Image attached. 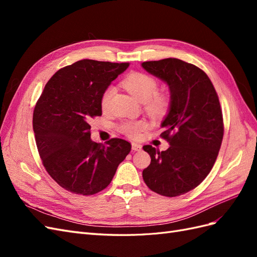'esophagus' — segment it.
Masks as SVG:
<instances>
[{
	"label": "esophagus",
	"instance_id": "34e87169",
	"mask_svg": "<svg viewBox=\"0 0 257 257\" xmlns=\"http://www.w3.org/2000/svg\"><path fill=\"white\" fill-rule=\"evenodd\" d=\"M142 146L139 144H136V143H133L132 144V150L133 151H141L142 150Z\"/></svg>",
	"mask_w": 257,
	"mask_h": 257
}]
</instances>
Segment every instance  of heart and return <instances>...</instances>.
Returning a JSON list of instances; mask_svg holds the SVG:
<instances>
[{"label": "heart", "instance_id": "1", "mask_svg": "<svg viewBox=\"0 0 257 257\" xmlns=\"http://www.w3.org/2000/svg\"><path fill=\"white\" fill-rule=\"evenodd\" d=\"M123 85L137 100L145 104L146 109L151 114H163L169 106V98L165 94L158 93V82L153 77L144 73H133L123 80ZM112 85L108 87L102 95L100 105L107 108L110 99L114 94ZM147 127V122L144 120L127 121L121 125V131L131 137H137L143 130Z\"/></svg>", "mask_w": 257, "mask_h": 257}]
</instances>
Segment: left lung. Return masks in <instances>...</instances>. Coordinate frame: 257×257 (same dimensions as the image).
<instances>
[{"label": "left lung", "mask_w": 257, "mask_h": 257, "mask_svg": "<svg viewBox=\"0 0 257 257\" xmlns=\"http://www.w3.org/2000/svg\"><path fill=\"white\" fill-rule=\"evenodd\" d=\"M142 66L164 81L170 93L161 123L169 148L160 152L144 146L151 158L143 170L144 181L160 195H182L203 182L219 154L224 132L219 97L206 73L182 60L149 61Z\"/></svg>", "instance_id": "obj_1"}]
</instances>
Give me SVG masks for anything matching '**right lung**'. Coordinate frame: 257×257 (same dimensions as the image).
Wrapping results in <instances>:
<instances>
[{
	"mask_svg": "<svg viewBox=\"0 0 257 257\" xmlns=\"http://www.w3.org/2000/svg\"><path fill=\"white\" fill-rule=\"evenodd\" d=\"M128 63L80 60L54 74L45 85L33 113L38 153L50 177L62 188L93 195L107 188L131 144L112 138L106 145L91 139L89 121L102 114L100 99Z\"/></svg>",
	"mask_w": 257,
	"mask_h": 257,
	"instance_id": "1",
	"label": "right lung"
}]
</instances>
